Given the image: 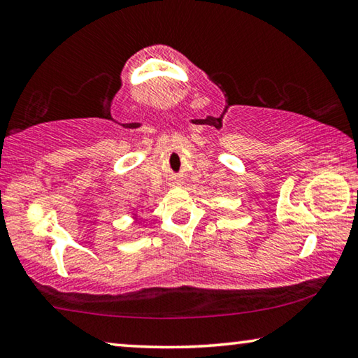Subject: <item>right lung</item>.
<instances>
[{"label": "right lung", "mask_w": 358, "mask_h": 358, "mask_svg": "<svg viewBox=\"0 0 358 358\" xmlns=\"http://www.w3.org/2000/svg\"><path fill=\"white\" fill-rule=\"evenodd\" d=\"M134 216H136V215H134Z\"/></svg>", "instance_id": "add662e5"}]
</instances>
